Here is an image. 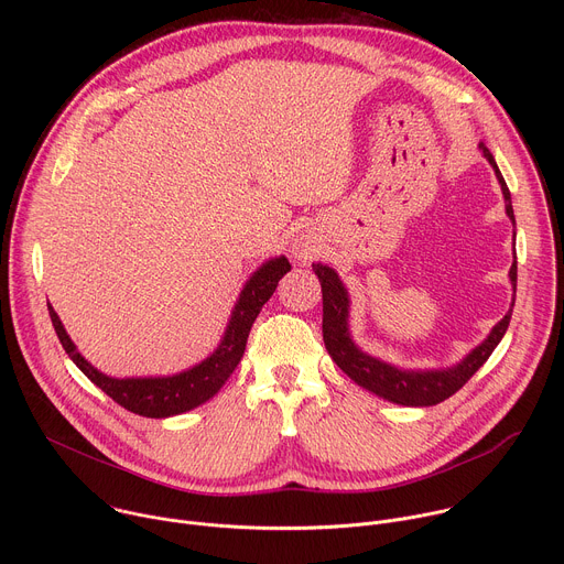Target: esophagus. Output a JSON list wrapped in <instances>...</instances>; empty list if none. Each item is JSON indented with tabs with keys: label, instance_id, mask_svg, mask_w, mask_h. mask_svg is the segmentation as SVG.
<instances>
[{
	"label": "esophagus",
	"instance_id": "esophagus-1",
	"mask_svg": "<svg viewBox=\"0 0 564 564\" xmlns=\"http://www.w3.org/2000/svg\"><path fill=\"white\" fill-rule=\"evenodd\" d=\"M294 254H296L301 261H307V259H312V250H310L307 246H299V248H294Z\"/></svg>",
	"mask_w": 564,
	"mask_h": 564
}]
</instances>
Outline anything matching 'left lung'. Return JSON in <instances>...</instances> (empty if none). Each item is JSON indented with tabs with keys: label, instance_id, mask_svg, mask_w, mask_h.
Listing matches in <instances>:
<instances>
[{
	"label": "left lung",
	"instance_id": "1",
	"mask_svg": "<svg viewBox=\"0 0 564 564\" xmlns=\"http://www.w3.org/2000/svg\"><path fill=\"white\" fill-rule=\"evenodd\" d=\"M479 151L485 153V158L489 160V165L494 167V172L500 181L502 196L507 203V216L516 225L511 192L496 165V158L487 149L485 142H479ZM513 238H516V234H513ZM312 270L318 276L321 292H324V344H326L328 355L355 383H359L361 388L375 392L377 397H383V399L392 401V404H401V406H435V404H440V401L455 394L481 366H485V361L491 357L496 346L502 341V337L509 328L513 303H516V301L511 303V310L505 314V318L498 321V324L494 326L491 335L477 348H473L457 366L444 368V370H401V368L390 366L377 357H370L361 348H357V344L352 341L350 330H348L350 299H348L346 285L341 283L339 274L324 263H312ZM509 279L516 290L518 261H513Z\"/></svg>",
	"mask_w": 564,
	"mask_h": 564
}]
</instances>
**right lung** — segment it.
I'll return each instance as SVG.
<instances>
[{
	"label": "right lung",
	"mask_w": 564,
	"mask_h": 564,
	"mask_svg": "<svg viewBox=\"0 0 564 564\" xmlns=\"http://www.w3.org/2000/svg\"><path fill=\"white\" fill-rule=\"evenodd\" d=\"M290 261L285 257L270 259L265 261L246 283V288L240 290V296L231 310V318L225 328V335L218 344V348L196 364L189 370H183L172 377H127V379H116L98 368H94L83 355L77 352L75 344L66 335L62 321L57 312L48 303V314L53 321V328L57 333V339L66 355L73 359V364L83 370L98 388H102L116 404L122 409L151 417V420H163L172 415L187 413L200 404H205L207 399H212L227 377L234 372L238 366L240 357L246 352V344L252 330V324L257 321L261 307L270 301L274 294L279 281L283 274L290 272Z\"/></svg>",
	"instance_id": "1"
}]
</instances>
